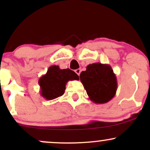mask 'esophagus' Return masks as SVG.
Instances as JSON below:
<instances>
[{
    "instance_id": "esophagus-1",
    "label": "esophagus",
    "mask_w": 150,
    "mask_h": 150,
    "mask_svg": "<svg viewBox=\"0 0 150 150\" xmlns=\"http://www.w3.org/2000/svg\"><path fill=\"white\" fill-rule=\"evenodd\" d=\"M75 72L77 73V75H80V73H81V69H77V70H75Z\"/></svg>"
}]
</instances>
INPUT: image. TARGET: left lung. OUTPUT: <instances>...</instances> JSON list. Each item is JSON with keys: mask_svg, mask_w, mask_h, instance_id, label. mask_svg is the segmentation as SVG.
I'll list each match as a JSON object with an SVG mask.
<instances>
[{"mask_svg": "<svg viewBox=\"0 0 150 150\" xmlns=\"http://www.w3.org/2000/svg\"><path fill=\"white\" fill-rule=\"evenodd\" d=\"M80 78L89 99L95 104L107 103L116 95L117 80L110 65L89 64L80 73Z\"/></svg>", "mask_w": 150, "mask_h": 150, "instance_id": "1", "label": "left lung"}]
</instances>
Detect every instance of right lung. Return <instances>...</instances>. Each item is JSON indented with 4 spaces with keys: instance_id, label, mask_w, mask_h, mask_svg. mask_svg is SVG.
<instances>
[{
    "instance_id": "obj_1",
    "label": "right lung",
    "mask_w": 150,
    "mask_h": 150,
    "mask_svg": "<svg viewBox=\"0 0 150 150\" xmlns=\"http://www.w3.org/2000/svg\"><path fill=\"white\" fill-rule=\"evenodd\" d=\"M78 80V75L69 68L61 69L58 65H51L39 80L41 95L46 100L61 97L64 94L68 81Z\"/></svg>"
}]
</instances>
